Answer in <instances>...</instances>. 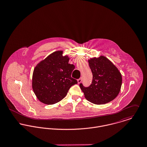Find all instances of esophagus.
<instances>
[{
    "instance_id": "obj_1",
    "label": "esophagus",
    "mask_w": 147,
    "mask_h": 147,
    "mask_svg": "<svg viewBox=\"0 0 147 147\" xmlns=\"http://www.w3.org/2000/svg\"><path fill=\"white\" fill-rule=\"evenodd\" d=\"M82 78H79V79H78V80H77V81H78V83H81V82H82Z\"/></svg>"
}]
</instances>
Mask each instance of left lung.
Returning a JSON list of instances; mask_svg holds the SVG:
<instances>
[{"label": "left lung", "mask_w": 147, "mask_h": 147, "mask_svg": "<svg viewBox=\"0 0 147 147\" xmlns=\"http://www.w3.org/2000/svg\"><path fill=\"white\" fill-rule=\"evenodd\" d=\"M93 78L85 87L80 84L84 97L95 104L108 103L117 96L122 85V76L117 67L106 57L100 56L88 60Z\"/></svg>", "instance_id": "8db88e82"}]
</instances>
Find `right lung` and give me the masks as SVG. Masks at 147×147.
Here are the masks:
<instances>
[{"label": "right lung", "instance_id": "obj_1", "mask_svg": "<svg viewBox=\"0 0 147 147\" xmlns=\"http://www.w3.org/2000/svg\"><path fill=\"white\" fill-rule=\"evenodd\" d=\"M63 51L50 54L35 67L32 78L33 91L42 102L51 105L65 98L77 81L71 77L75 66L69 64L68 56Z\"/></svg>", "mask_w": 147, "mask_h": 147}]
</instances>
